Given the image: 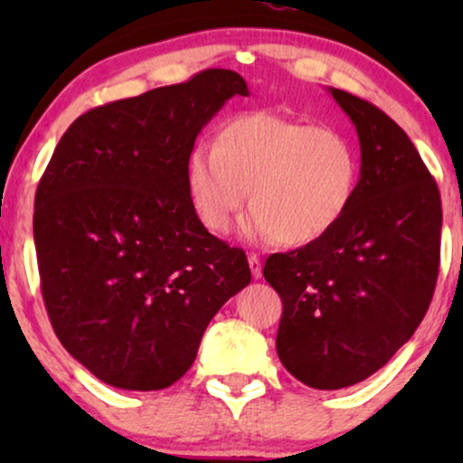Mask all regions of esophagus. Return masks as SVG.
<instances>
[{
  "instance_id": "1",
  "label": "esophagus",
  "mask_w": 463,
  "mask_h": 463,
  "mask_svg": "<svg viewBox=\"0 0 463 463\" xmlns=\"http://www.w3.org/2000/svg\"><path fill=\"white\" fill-rule=\"evenodd\" d=\"M249 265H250V274L255 280H259V278L263 276V268H261V259H259V255H249Z\"/></svg>"
}]
</instances>
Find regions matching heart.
Wrapping results in <instances>:
<instances>
[{"instance_id":"obj_1","label":"heart","mask_w":463,"mask_h":463,"mask_svg":"<svg viewBox=\"0 0 463 463\" xmlns=\"http://www.w3.org/2000/svg\"><path fill=\"white\" fill-rule=\"evenodd\" d=\"M360 164L344 132L276 113H244L189 151L185 183L208 232H223L250 195L246 240L299 246L326 236L356 195ZM251 194H248V189Z\"/></svg>"}]
</instances>
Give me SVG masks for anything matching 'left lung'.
Instances as JSON below:
<instances>
[{"instance_id":"1","label":"left lung","mask_w":463,"mask_h":463,"mask_svg":"<svg viewBox=\"0 0 463 463\" xmlns=\"http://www.w3.org/2000/svg\"><path fill=\"white\" fill-rule=\"evenodd\" d=\"M328 92L356 126V195L326 236L263 268L282 299L278 358L316 390L364 382L413 337L439 278L442 227L439 187L407 132L375 105Z\"/></svg>"}]
</instances>
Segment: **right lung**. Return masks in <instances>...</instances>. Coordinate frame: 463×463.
<instances>
[{
  "instance_id": "obj_1",
  "label": "right lung",
  "mask_w": 463,
  "mask_h": 463,
  "mask_svg": "<svg viewBox=\"0 0 463 463\" xmlns=\"http://www.w3.org/2000/svg\"><path fill=\"white\" fill-rule=\"evenodd\" d=\"M242 75L206 69L185 84L94 107L69 126L35 194L42 295L56 337L100 382L164 390L194 364L223 303L250 282L244 250L200 223L189 151Z\"/></svg>"
}]
</instances>
